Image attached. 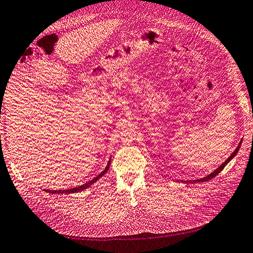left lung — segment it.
Here are the masks:
<instances>
[{"instance_id":"obj_1","label":"left lung","mask_w":253,"mask_h":253,"mask_svg":"<svg viewBox=\"0 0 253 253\" xmlns=\"http://www.w3.org/2000/svg\"><path fill=\"white\" fill-rule=\"evenodd\" d=\"M240 144H242V141H240V143L238 144V146H237V148H236V150H235L234 152H233V153L231 154V156L230 157H228L227 158V160L224 162V163H223L222 164V165L220 166V167H218V168H216L215 170H214V171L213 172H211L210 174H208L207 175V177H204V178H202V179H198V180H194V181H190L191 182V183H192V182H194V183H196V182H198V183H201V182H206V181H208V180H211V179H212V178H214L215 177V175L216 174H219L220 172H221V170H223V168H224L226 165H227V164L228 163H230L232 160H233V158L235 157V156H236V154L238 153V151H239V148H240Z\"/></svg>"}]
</instances>
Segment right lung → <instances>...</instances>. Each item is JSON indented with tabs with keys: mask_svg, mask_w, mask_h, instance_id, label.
I'll use <instances>...</instances> for the list:
<instances>
[{
	"mask_svg": "<svg viewBox=\"0 0 253 253\" xmlns=\"http://www.w3.org/2000/svg\"><path fill=\"white\" fill-rule=\"evenodd\" d=\"M110 163H111V160L108 162V165L107 167H105V169L103 170V171L101 173H99L96 178H93L92 180L86 182L85 184L83 185H80V186H76V187H73V189H68V190H59V191H55V190H45V192L47 193H50V194H72V193H79V192H82L84 191L86 189H88L91 184L95 183L96 181H98L100 178L102 177V175L104 173H107V171L109 170V167H110Z\"/></svg>",
	"mask_w": 253,
	"mask_h": 253,
	"instance_id": "obj_1",
	"label": "right lung"
}]
</instances>
